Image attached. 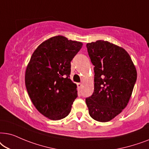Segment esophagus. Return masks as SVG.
<instances>
[{"mask_svg":"<svg viewBox=\"0 0 149 149\" xmlns=\"http://www.w3.org/2000/svg\"><path fill=\"white\" fill-rule=\"evenodd\" d=\"M77 86H78V88H81L82 86V83H78V84H77Z\"/></svg>","mask_w":149,"mask_h":149,"instance_id":"1","label":"esophagus"}]
</instances>
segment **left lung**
I'll return each instance as SVG.
<instances>
[{"instance_id":"left-lung-1","label":"left lung","mask_w":149,"mask_h":149,"mask_svg":"<svg viewBox=\"0 0 149 149\" xmlns=\"http://www.w3.org/2000/svg\"><path fill=\"white\" fill-rule=\"evenodd\" d=\"M94 65V92L86 99L93 119L108 122L127 105L137 79L136 69L127 52L107 41L86 44Z\"/></svg>"}]
</instances>
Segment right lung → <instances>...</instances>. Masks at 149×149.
Returning a JSON list of instances; mask_svg holds the SVG:
<instances>
[{
    "label": "right lung",
    "instance_id": "obj_1",
    "mask_svg": "<svg viewBox=\"0 0 149 149\" xmlns=\"http://www.w3.org/2000/svg\"><path fill=\"white\" fill-rule=\"evenodd\" d=\"M82 43L58 35L41 43L31 56L25 73L27 92L35 108L53 120L66 117L78 97L69 75L71 61Z\"/></svg>",
    "mask_w": 149,
    "mask_h": 149
}]
</instances>
